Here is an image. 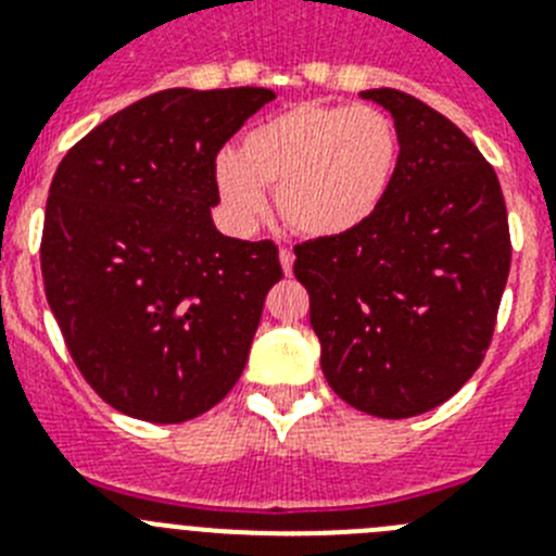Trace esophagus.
Returning <instances> with one entry per match:
<instances>
[{
  "instance_id": "34e87169",
  "label": "esophagus",
  "mask_w": 556,
  "mask_h": 556,
  "mask_svg": "<svg viewBox=\"0 0 556 556\" xmlns=\"http://www.w3.org/2000/svg\"><path fill=\"white\" fill-rule=\"evenodd\" d=\"M278 258H281L283 273L292 275V267H294V253H292V250H289V248H281V250H278Z\"/></svg>"
}]
</instances>
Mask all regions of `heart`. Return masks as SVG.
Returning a JSON list of instances; mask_svg holds the SVG:
<instances>
[{
  "label": "heart",
  "instance_id": "1",
  "mask_svg": "<svg viewBox=\"0 0 556 556\" xmlns=\"http://www.w3.org/2000/svg\"><path fill=\"white\" fill-rule=\"evenodd\" d=\"M397 159L401 136L384 111L301 102L250 127L236 152H219L214 184L239 228L258 219L275 186V208L294 233L333 239L381 208Z\"/></svg>",
  "mask_w": 556,
  "mask_h": 556
}]
</instances>
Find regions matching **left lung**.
<instances>
[{
  "label": "left lung",
  "mask_w": 556,
  "mask_h": 556,
  "mask_svg": "<svg viewBox=\"0 0 556 556\" xmlns=\"http://www.w3.org/2000/svg\"><path fill=\"white\" fill-rule=\"evenodd\" d=\"M365 100L401 136L395 180L356 230L294 248L328 387L401 420L448 401L493 339L507 287V205L493 166L443 113L397 88Z\"/></svg>",
  "instance_id": "1"
}]
</instances>
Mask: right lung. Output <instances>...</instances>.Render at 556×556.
<instances>
[{
	"instance_id": "1",
	"label": "right lung",
	"mask_w": 556,
	"mask_h": 556,
	"mask_svg": "<svg viewBox=\"0 0 556 556\" xmlns=\"http://www.w3.org/2000/svg\"><path fill=\"white\" fill-rule=\"evenodd\" d=\"M269 88H166L97 125L63 155L47 198L43 289L66 348L122 415L184 424L248 365L273 242L223 236L214 161Z\"/></svg>"
}]
</instances>
